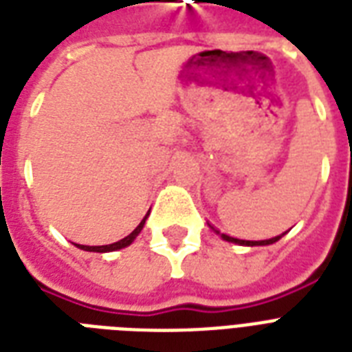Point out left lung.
I'll use <instances>...</instances> for the list:
<instances>
[{"instance_id":"obj_1","label":"left lung","mask_w":352,"mask_h":352,"mask_svg":"<svg viewBox=\"0 0 352 352\" xmlns=\"http://www.w3.org/2000/svg\"><path fill=\"white\" fill-rule=\"evenodd\" d=\"M217 234H219V232H217ZM221 237H223L225 241H230V243H239V245H246V246H257V245H272V243H276L281 235L272 237V239H265V241H245V239H237V237H232V235H226V234H221Z\"/></svg>"}]
</instances>
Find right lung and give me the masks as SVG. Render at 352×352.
Returning a JSON list of instances; mask_svg holds the SVG:
<instances>
[{
  "label": "right lung",
  "instance_id": "1",
  "mask_svg": "<svg viewBox=\"0 0 352 352\" xmlns=\"http://www.w3.org/2000/svg\"><path fill=\"white\" fill-rule=\"evenodd\" d=\"M148 217V215H146ZM146 217H144L142 221H140V225L135 228V230L131 232L129 235H126L124 239L117 241V243H111V245H102V246H89V245H78V248H82V250H89V252H113V250H120V248H124V246L131 245L133 239L137 237L138 234H140V230H142L144 223H146Z\"/></svg>",
  "mask_w": 352,
  "mask_h": 352
}]
</instances>
